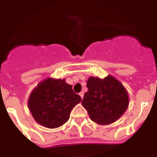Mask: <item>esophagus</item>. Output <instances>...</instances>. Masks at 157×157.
I'll return each instance as SVG.
<instances>
[{
	"mask_svg": "<svg viewBox=\"0 0 157 157\" xmlns=\"http://www.w3.org/2000/svg\"><path fill=\"white\" fill-rule=\"evenodd\" d=\"M79 95H80V97H81V98H82V99L83 97H84V93H83V92H80L79 93Z\"/></svg>",
	"mask_w": 157,
	"mask_h": 157,
	"instance_id": "obj_1",
	"label": "esophagus"
}]
</instances>
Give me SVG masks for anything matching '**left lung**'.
<instances>
[{"mask_svg": "<svg viewBox=\"0 0 157 157\" xmlns=\"http://www.w3.org/2000/svg\"><path fill=\"white\" fill-rule=\"evenodd\" d=\"M88 91L82 105L90 120L100 125H109L120 119L129 105V96L123 85L116 78H104L91 76L88 78Z\"/></svg>", "mask_w": 157, "mask_h": 157, "instance_id": "1", "label": "left lung"}]
</instances>
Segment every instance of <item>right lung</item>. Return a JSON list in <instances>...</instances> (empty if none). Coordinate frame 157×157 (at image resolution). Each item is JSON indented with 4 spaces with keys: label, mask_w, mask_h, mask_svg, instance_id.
<instances>
[{
    "label": "right lung",
    "mask_w": 157,
    "mask_h": 157,
    "mask_svg": "<svg viewBox=\"0 0 157 157\" xmlns=\"http://www.w3.org/2000/svg\"><path fill=\"white\" fill-rule=\"evenodd\" d=\"M82 98L72 90L65 78H48L32 90L28 108L34 120L47 128H57L70 118L72 109Z\"/></svg>",
    "instance_id": "add662e5"
}]
</instances>
